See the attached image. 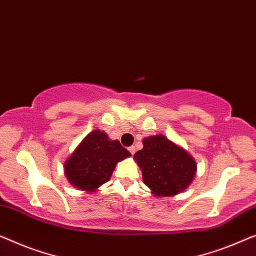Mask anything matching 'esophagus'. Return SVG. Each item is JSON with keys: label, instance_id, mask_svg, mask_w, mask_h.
<instances>
[{"label": "esophagus", "instance_id": "1", "mask_svg": "<svg viewBox=\"0 0 256 256\" xmlns=\"http://www.w3.org/2000/svg\"><path fill=\"white\" fill-rule=\"evenodd\" d=\"M136 147H134V146H131V147H130V148H128V152H131V154H132V155H134V152H136Z\"/></svg>", "mask_w": 256, "mask_h": 256}]
</instances>
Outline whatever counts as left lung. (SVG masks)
Here are the masks:
<instances>
[{
	"label": "left lung",
	"instance_id": "left-lung-1",
	"mask_svg": "<svg viewBox=\"0 0 256 256\" xmlns=\"http://www.w3.org/2000/svg\"><path fill=\"white\" fill-rule=\"evenodd\" d=\"M142 144L133 158L152 196H174L188 188L196 174V162L188 152L163 134L147 136Z\"/></svg>",
	"mask_w": 256,
	"mask_h": 256
}]
</instances>
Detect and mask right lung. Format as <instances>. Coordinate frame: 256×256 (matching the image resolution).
<instances>
[{"instance_id":"1","label":"right lung","mask_w":256,"mask_h":256,"mask_svg":"<svg viewBox=\"0 0 256 256\" xmlns=\"http://www.w3.org/2000/svg\"><path fill=\"white\" fill-rule=\"evenodd\" d=\"M131 156L118 140L94 130L82 139L64 163L68 182L80 190L93 193L112 177L118 162Z\"/></svg>"}]
</instances>
